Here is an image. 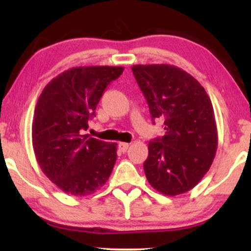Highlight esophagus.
<instances>
[{"mask_svg": "<svg viewBox=\"0 0 251 251\" xmlns=\"http://www.w3.org/2000/svg\"><path fill=\"white\" fill-rule=\"evenodd\" d=\"M128 147H129V144H127V143L118 144V148H120V151L123 152H125L127 150H128Z\"/></svg>", "mask_w": 251, "mask_h": 251, "instance_id": "1", "label": "esophagus"}]
</instances>
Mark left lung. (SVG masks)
I'll return each instance as SVG.
<instances>
[{
  "label": "left lung",
  "mask_w": 251,
  "mask_h": 251,
  "mask_svg": "<svg viewBox=\"0 0 251 251\" xmlns=\"http://www.w3.org/2000/svg\"><path fill=\"white\" fill-rule=\"evenodd\" d=\"M131 71L152 121H164L166 130L148 144L144 163L147 180L166 196L189 192L209 171L217 151L209 96L197 79L177 66L134 65Z\"/></svg>",
  "instance_id": "obj_1"
}]
</instances>
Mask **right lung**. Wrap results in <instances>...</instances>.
I'll return each mask as SVG.
<instances>
[{"instance_id": "obj_1", "label": "right lung", "mask_w": 251, "mask_h": 251, "mask_svg": "<svg viewBox=\"0 0 251 251\" xmlns=\"http://www.w3.org/2000/svg\"><path fill=\"white\" fill-rule=\"evenodd\" d=\"M121 66L73 67L53 78L37 100L32 143L46 177L73 196L95 193L112 174L117 144L83 135L101 95Z\"/></svg>"}]
</instances>
